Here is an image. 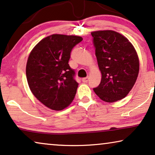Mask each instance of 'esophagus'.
<instances>
[{
	"label": "esophagus",
	"instance_id": "esophagus-1",
	"mask_svg": "<svg viewBox=\"0 0 155 155\" xmlns=\"http://www.w3.org/2000/svg\"><path fill=\"white\" fill-rule=\"evenodd\" d=\"M82 82H84V83H86V82H88V80H89V78H88V77L84 78H82Z\"/></svg>",
	"mask_w": 155,
	"mask_h": 155
}]
</instances>
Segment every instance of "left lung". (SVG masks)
I'll return each mask as SVG.
<instances>
[{
    "label": "left lung",
    "instance_id": "left-lung-1",
    "mask_svg": "<svg viewBox=\"0 0 155 155\" xmlns=\"http://www.w3.org/2000/svg\"><path fill=\"white\" fill-rule=\"evenodd\" d=\"M91 34L102 74L94 92L107 103L122 99L138 78L139 60L136 50L127 38L114 31H94Z\"/></svg>",
    "mask_w": 155,
    "mask_h": 155
}]
</instances>
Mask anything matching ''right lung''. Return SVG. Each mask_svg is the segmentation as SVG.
Instances as JSON below:
<instances>
[{"mask_svg":"<svg viewBox=\"0 0 155 155\" xmlns=\"http://www.w3.org/2000/svg\"><path fill=\"white\" fill-rule=\"evenodd\" d=\"M82 38L53 34L38 43L29 54L26 74L31 92L49 108L61 110L75 98L78 83L69 66L71 53Z\"/></svg>","mask_w":155,"mask_h":155,"instance_id":"1","label":"right lung"}]
</instances>
